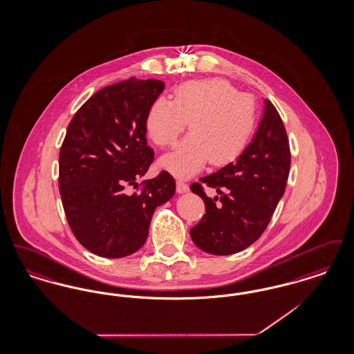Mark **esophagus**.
Listing matches in <instances>:
<instances>
[{
  "label": "esophagus",
  "mask_w": 354,
  "mask_h": 354,
  "mask_svg": "<svg viewBox=\"0 0 354 354\" xmlns=\"http://www.w3.org/2000/svg\"><path fill=\"white\" fill-rule=\"evenodd\" d=\"M187 191H188V185H185L183 180H176V192L185 194Z\"/></svg>",
  "instance_id": "1"
}]
</instances>
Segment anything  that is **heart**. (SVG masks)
I'll return each instance as SVG.
<instances>
[{"instance_id": "heart-1", "label": "heart", "mask_w": 354, "mask_h": 354, "mask_svg": "<svg viewBox=\"0 0 354 354\" xmlns=\"http://www.w3.org/2000/svg\"><path fill=\"white\" fill-rule=\"evenodd\" d=\"M257 106L228 81H188L174 91V101L158 98L147 113L146 129L159 147L172 146L189 122L191 134L159 160L162 169L187 178L211 162L224 166L244 151L252 138Z\"/></svg>"}]
</instances>
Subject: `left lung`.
Instances as JSON below:
<instances>
[{
    "label": "left lung",
    "mask_w": 354,
    "mask_h": 354,
    "mask_svg": "<svg viewBox=\"0 0 354 354\" xmlns=\"http://www.w3.org/2000/svg\"><path fill=\"white\" fill-rule=\"evenodd\" d=\"M264 104L252 142L237 160L191 185L204 201L205 214L189 235L204 252L225 256L248 248L266 231L284 195L289 142L276 107L268 100ZM202 184L215 187L221 198H208Z\"/></svg>",
    "instance_id": "1"
}]
</instances>
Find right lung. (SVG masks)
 I'll use <instances>...</instances> for the list:
<instances>
[{"instance_id": "obj_1", "label": "right lung", "mask_w": 354, "mask_h": 354, "mask_svg": "<svg viewBox=\"0 0 354 354\" xmlns=\"http://www.w3.org/2000/svg\"><path fill=\"white\" fill-rule=\"evenodd\" d=\"M165 90L158 80L110 84L84 102L68 123L59 151V194L68 225L94 254L119 259L147 240L152 214L175 194L167 171L143 180L153 160L146 117Z\"/></svg>"}]
</instances>
